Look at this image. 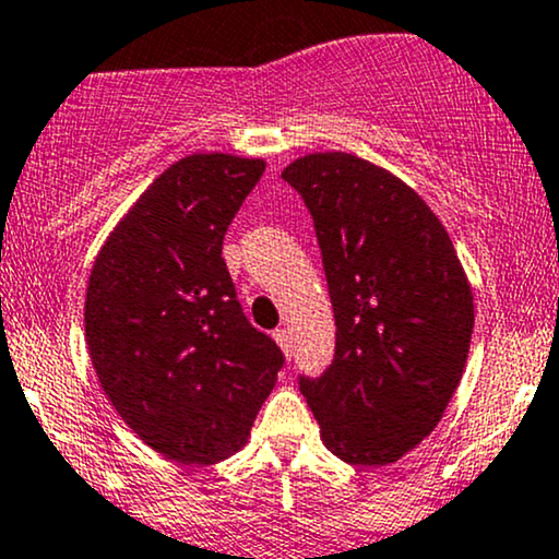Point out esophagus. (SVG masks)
<instances>
[{
    "label": "esophagus",
    "mask_w": 559,
    "mask_h": 559,
    "mask_svg": "<svg viewBox=\"0 0 559 559\" xmlns=\"http://www.w3.org/2000/svg\"><path fill=\"white\" fill-rule=\"evenodd\" d=\"M273 336H275V342H278V347L284 349L286 355H292V336H289V331H286V329H278V331H275Z\"/></svg>",
    "instance_id": "1"
}]
</instances>
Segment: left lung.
Listing matches in <instances>:
<instances>
[{
    "label": "left lung",
    "mask_w": 559,
    "mask_h": 559,
    "mask_svg": "<svg viewBox=\"0 0 559 559\" xmlns=\"http://www.w3.org/2000/svg\"><path fill=\"white\" fill-rule=\"evenodd\" d=\"M316 225L336 321V353L299 379L342 462L384 467L443 419L467 366L475 302L451 236L392 171L329 151L281 171Z\"/></svg>",
    "instance_id": "left-lung-1"
}]
</instances>
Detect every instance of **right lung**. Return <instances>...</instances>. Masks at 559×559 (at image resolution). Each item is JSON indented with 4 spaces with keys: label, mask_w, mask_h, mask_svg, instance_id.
<instances>
[{
    "label": "right lung",
    "mask_w": 559,
    "mask_h": 559,
    "mask_svg": "<svg viewBox=\"0 0 559 559\" xmlns=\"http://www.w3.org/2000/svg\"><path fill=\"white\" fill-rule=\"evenodd\" d=\"M262 158L193 153L164 169L92 265L84 336L110 406L177 464L247 445L284 353L243 316L223 238Z\"/></svg>",
    "instance_id": "obj_1"
}]
</instances>
